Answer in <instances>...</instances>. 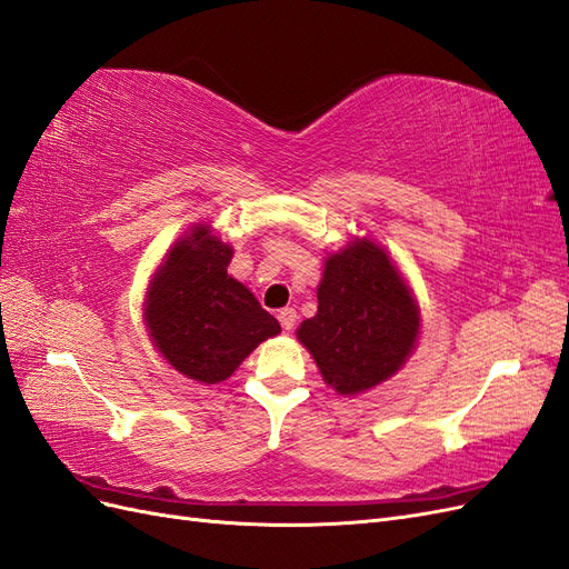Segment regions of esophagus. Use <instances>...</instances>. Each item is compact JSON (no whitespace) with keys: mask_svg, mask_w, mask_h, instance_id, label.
Returning <instances> with one entry per match:
<instances>
[{"mask_svg":"<svg viewBox=\"0 0 569 569\" xmlns=\"http://www.w3.org/2000/svg\"><path fill=\"white\" fill-rule=\"evenodd\" d=\"M279 321H281V327L286 329V331H290L296 327V321H298V312L293 310V307H283V310L279 312Z\"/></svg>","mask_w":569,"mask_h":569,"instance_id":"34e87169","label":"esophagus"}]
</instances>
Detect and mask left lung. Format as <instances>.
Instances as JSON below:
<instances>
[{"mask_svg":"<svg viewBox=\"0 0 569 569\" xmlns=\"http://www.w3.org/2000/svg\"><path fill=\"white\" fill-rule=\"evenodd\" d=\"M317 315L298 329L300 343L336 393L357 396L405 365L419 336V307L391 257L355 238L327 257Z\"/></svg>","mask_w":569,"mask_h":569,"instance_id":"8db88e82","label":"left lung"}]
</instances>
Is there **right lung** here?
Listing matches in <instances>:
<instances>
[{
  "instance_id": "right-lung-1",
  "label": "right lung",
  "mask_w": 569,
  "mask_h": 569,
  "mask_svg": "<svg viewBox=\"0 0 569 569\" xmlns=\"http://www.w3.org/2000/svg\"><path fill=\"white\" fill-rule=\"evenodd\" d=\"M190 231L173 242L152 276L144 323L176 371L202 383H219L262 340L281 333V327L226 271L233 248L212 236L209 226H192Z\"/></svg>"
}]
</instances>
